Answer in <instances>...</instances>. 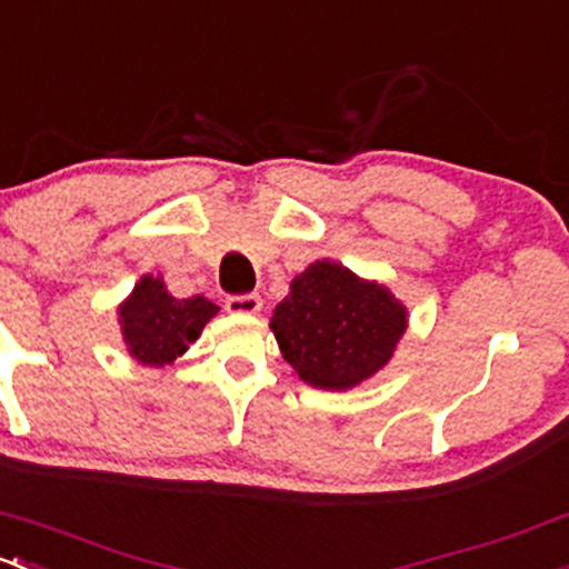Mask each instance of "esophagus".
Segmentation results:
<instances>
[{"label":"esophagus","instance_id":"34e87169","mask_svg":"<svg viewBox=\"0 0 569 569\" xmlns=\"http://www.w3.org/2000/svg\"><path fill=\"white\" fill-rule=\"evenodd\" d=\"M226 308H229V313H237V316H253L261 310V297L259 295H234L226 300Z\"/></svg>","mask_w":569,"mask_h":569}]
</instances>
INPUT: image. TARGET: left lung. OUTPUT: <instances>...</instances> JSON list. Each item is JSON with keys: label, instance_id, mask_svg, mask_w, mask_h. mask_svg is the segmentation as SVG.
<instances>
[{"label": "left lung", "instance_id": "left-lung-1", "mask_svg": "<svg viewBox=\"0 0 569 569\" xmlns=\"http://www.w3.org/2000/svg\"><path fill=\"white\" fill-rule=\"evenodd\" d=\"M289 289L269 327L305 385L351 390L392 360L409 319L387 286L325 259L297 274Z\"/></svg>", "mask_w": 569, "mask_h": 569}]
</instances>
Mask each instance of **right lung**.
Masks as SVG:
<instances>
[{"mask_svg": "<svg viewBox=\"0 0 569 569\" xmlns=\"http://www.w3.org/2000/svg\"><path fill=\"white\" fill-rule=\"evenodd\" d=\"M218 310V305L201 295L177 300L169 295L163 278L143 274L117 313L128 355L141 365L163 368L199 340L204 325Z\"/></svg>", "mask_w": 569, "mask_h": 569, "instance_id": "1", "label": "right lung"}]
</instances>
